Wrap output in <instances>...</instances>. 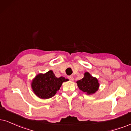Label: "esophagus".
<instances>
[{"label":"esophagus","instance_id":"34e87169","mask_svg":"<svg viewBox=\"0 0 131 131\" xmlns=\"http://www.w3.org/2000/svg\"><path fill=\"white\" fill-rule=\"evenodd\" d=\"M68 79H69V80L72 81H72H74V77H72V76H68Z\"/></svg>","mask_w":131,"mask_h":131}]
</instances>
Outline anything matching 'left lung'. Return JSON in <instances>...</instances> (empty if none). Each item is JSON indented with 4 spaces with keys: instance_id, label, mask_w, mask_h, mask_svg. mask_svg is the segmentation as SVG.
I'll return each instance as SVG.
<instances>
[{
    "instance_id": "left-lung-1",
    "label": "left lung",
    "mask_w": 131,
    "mask_h": 131,
    "mask_svg": "<svg viewBox=\"0 0 131 131\" xmlns=\"http://www.w3.org/2000/svg\"><path fill=\"white\" fill-rule=\"evenodd\" d=\"M76 83L79 88L87 95L95 94L100 86V83L97 78L92 76L88 72H85L84 77Z\"/></svg>"
}]
</instances>
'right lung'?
I'll return each instance as SVG.
<instances>
[{
    "instance_id": "right-lung-1",
    "label": "right lung",
    "mask_w": 131,
    "mask_h": 131,
    "mask_svg": "<svg viewBox=\"0 0 131 131\" xmlns=\"http://www.w3.org/2000/svg\"><path fill=\"white\" fill-rule=\"evenodd\" d=\"M68 79L63 77H57L52 70L45 74L39 73L32 80L31 86L32 91L40 99H50L55 95L63 82Z\"/></svg>"
}]
</instances>
